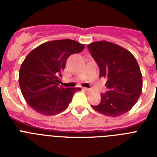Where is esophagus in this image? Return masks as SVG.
Segmentation results:
<instances>
[{"label":"esophagus","mask_w":157,"mask_h":157,"mask_svg":"<svg viewBox=\"0 0 157 157\" xmlns=\"http://www.w3.org/2000/svg\"><path fill=\"white\" fill-rule=\"evenodd\" d=\"M83 90L86 91V92H90L91 90L90 89H88V88H83Z\"/></svg>","instance_id":"1"}]
</instances>
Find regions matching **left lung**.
Listing matches in <instances>:
<instances>
[{
	"mask_svg": "<svg viewBox=\"0 0 157 157\" xmlns=\"http://www.w3.org/2000/svg\"><path fill=\"white\" fill-rule=\"evenodd\" d=\"M99 67V76L107 78L108 90L101 94V102L94 109L108 117H119L134 107L141 95L142 74L137 60L121 46L105 40L88 45Z\"/></svg>",
	"mask_w": 157,
	"mask_h": 157,
	"instance_id": "8db88e82",
	"label": "left lung"
}]
</instances>
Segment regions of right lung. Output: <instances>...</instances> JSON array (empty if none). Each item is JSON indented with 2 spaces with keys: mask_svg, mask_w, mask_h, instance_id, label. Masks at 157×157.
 I'll list each match as a JSON object with an SVG mask.
<instances>
[{
  "mask_svg": "<svg viewBox=\"0 0 157 157\" xmlns=\"http://www.w3.org/2000/svg\"><path fill=\"white\" fill-rule=\"evenodd\" d=\"M85 45L76 40H57L43 43L31 51L19 70V86L26 102L45 116L67 108L74 94L81 88L60 86L61 72L70 55L81 53Z\"/></svg>",
  "mask_w": 157,
  "mask_h": 157,
  "instance_id": "right-lung-1",
  "label": "right lung"
}]
</instances>
